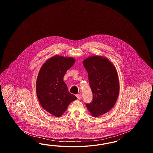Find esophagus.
Wrapping results in <instances>:
<instances>
[{
    "label": "esophagus",
    "mask_w": 153,
    "mask_h": 153,
    "mask_svg": "<svg viewBox=\"0 0 153 153\" xmlns=\"http://www.w3.org/2000/svg\"><path fill=\"white\" fill-rule=\"evenodd\" d=\"M76 97L78 98V99H81V94H76Z\"/></svg>",
    "instance_id": "obj_1"
}]
</instances>
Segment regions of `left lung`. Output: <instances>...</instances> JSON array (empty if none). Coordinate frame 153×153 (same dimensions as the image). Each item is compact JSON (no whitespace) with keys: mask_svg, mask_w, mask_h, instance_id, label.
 I'll return each mask as SVG.
<instances>
[{"mask_svg":"<svg viewBox=\"0 0 153 153\" xmlns=\"http://www.w3.org/2000/svg\"><path fill=\"white\" fill-rule=\"evenodd\" d=\"M83 65L88 73L93 99L86 107L94 117L107 113L113 107L119 93L116 69L106 58L92 56L85 59Z\"/></svg>","mask_w":153,"mask_h":153,"instance_id":"1","label":"left lung"}]
</instances>
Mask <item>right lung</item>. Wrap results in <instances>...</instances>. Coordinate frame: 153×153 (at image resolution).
I'll return each mask as SVG.
<instances>
[{"instance_id": "right-lung-1", "label": "right lung", "mask_w": 153, "mask_h": 153, "mask_svg": "<svg viewBox=\"0 0 153 153\" xmlns=\"http://www.w3.org/2000/svg\"><path fill=\"white\" fill-rule=\"evenodd\" d=\"M75 59L55 56L48 59L39 72L36 82V94L42 107L50 114L59 117L72 102L77 99L69 92L63 77Z\"/></svg>"}]
</instances>
